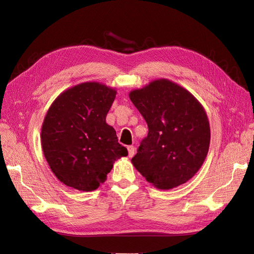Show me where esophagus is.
Returning <instances> with one entry per match:
<instances>
[{
    "mask_svg": "<svg viewBox=\"0 0 254 254\" xmlns=\"http://www.w3.org/2000/svg\"><path fill=\"white\" fill-rule=\"evenodd\" d=\"M127 151H128L129 157H132L135 154V148L133 146H127Z\"/></svg>",
    "mask_w": 254,
    "mask_h": 254,
    "instance_id": "esophagus-1",
    "label": "esophagus"
}]
</instances>
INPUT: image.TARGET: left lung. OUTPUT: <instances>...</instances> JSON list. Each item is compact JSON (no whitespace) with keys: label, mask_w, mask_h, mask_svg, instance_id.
Returning <instances> with one entry per match:
<instances>
[{"label":"left lung","mask_w":254,"mask_h":254,"mask_svg":"<svg viewBox=\"0 0 254 254\" xmlns=\"http://www.w3.org/2000/svg\"><path fill=\"white\" fill-rule=\"evenodd\" d=\"M128 97L147 121L149 133L132 164L158 190L190 181L203 165L211 142L204 107L192 93L168 78H158Z\"/></svg>","instance_id":"1"}]
</instances>
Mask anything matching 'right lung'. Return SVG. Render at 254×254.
Instances as JSON below:
<instances>
[{
  "mask_svg": "<svg viewBox=\"0 0 254 254\" xmlns=\"http://www.w3.org/2000/svg\"><path fill=\"white\" fill-rule=\"evenodd\" d=\"M117 90L85 82L64 90L51 104L41 127V147L62 183L91 191L103 184L115 161L127 155L106 116Z\"/></svg>",
  "mask_w": 254,
  "mask_h": 254,
  "instance_id": "obj_1",
  "label": "right lung"
}]
</instances>
